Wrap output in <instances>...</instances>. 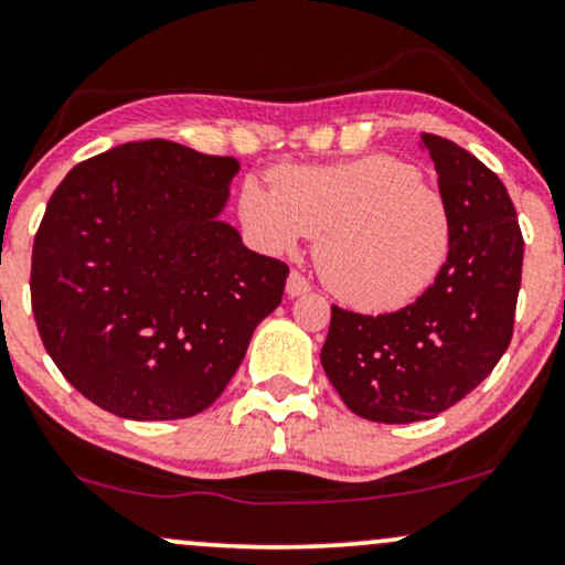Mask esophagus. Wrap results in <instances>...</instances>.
Segmentation results:
<instances>
[{
	"mask_svg": "<svg viewBox=\"0 0 565 565\" xmlns=\"http://www.w3.org/2000/svg\"><path fill=\"white\" fill-rule=\"evenodd\" d=\"M311 290L309 280H306L300 273H290L288 275V282H285V292H288L290 298H298V296H306V292Z\"/></svg>",
	"mask_w": 565,
	"mask_h": 565,
	"instance_id": "esophagus-1",
	"label": "esophagus"
}]
</instances>
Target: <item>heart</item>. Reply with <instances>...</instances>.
Masks as SVG:
<instances>
[{"mask_svg":"<svg viewBox=\"0 0 565 565\" xmlns=\"http://www.w3.org/2000/svg\"><path fill=\"white\" fill-rule=\"evenodd\" d=\"M246 231L275 254L319 236L317 267L332 292L361 311H394L420 298L449 259L451 210L405 160L365 156L296 166L273 184L246 179Z\"/></svg>","mask_w":565,"mask_h":565,"instance_id":"heart-1","label":"heart"}]
</instances>
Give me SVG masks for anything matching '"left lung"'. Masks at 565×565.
<instances>
[{
	"label": "left lung",
	"instance_id": "left-lung-1",
	"mask_svg": "<svg viewBox=\"0 0 565 565\" xmlns=\"http://www.w3.org/2000/svg\"><path fill=\"white\" fill-rule=\"evenodd\" d=\"M451 210V252L415 303L365 317L332 306L321 365L342 402L376 423L430 420L507 353L524 238L501 179L451 139L420 135Z\"/></svg>",
	"mask_w": 565,
	"mask_h": 565
}]
</instances>
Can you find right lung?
I'll list each match as a JSON object with an SVG mask.
<instances>
[{"mask_svg": "<svg viewBox=\"0 0 565 565\" xmlns=\"http://www.w3.org/2000/svg\"><path fill=\"white\" fill-rule=\"evenodd\" d=\"M236 158L168 139L72 168L33 241L43 348L75 390L127 420L207 409L282 300L288 265L220 220Z\"/></svg>", "mask_w": 565, "mask_h": 565, "instance_id": "1", "label": "right lung"}]
</instances>
